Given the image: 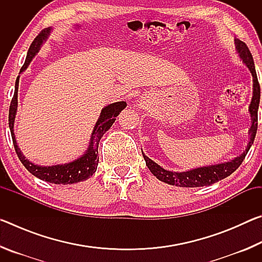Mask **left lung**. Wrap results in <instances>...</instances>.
<instances>
[{
	"mask_svg": "<svg viewBox=\"0 0 262 262\" xmlns=\"http://www.w3.org/2000/svg\"><path fill=\"white\" fill-rule=\"evenodd\" d=\"M234 43H236V50L238 52L239 56L243 60L246 67L250 69V72L253 76V96H252L251 105H250V114L252 118V126L250 128V142H248L247 148L241 156L233 158L232 161L216 164V165H209V166H202L198 168H193V170L186 171V172H172L164 170L158 164L151 161L149 157L143 155L145 164L151 173L156 177L158 180L164 181L168 185H176L180 186V187H201V186H209L214 183H217L222 179L227 178L228 176L233 173L237 168L241 166L245 156L248 152V150L253 144V141L255 139L256 129H258V108L260 103V85L258 82V77H256L255 67L253 57L248 47L245 42H243L238 39H234Z\"/></svg>",
	"mask_w": 262,
	"mask_h": 262,
	"instance_id": "8db88e82",
	"label": "left lung"
}]
</instances>
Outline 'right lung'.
<instances>
[{
  "instance_id": "right-lung-1",
  "label": "right lung",
  "mask_w": 262,
  "mask_h": 262,
  "mask_svg": "<svg viewBox=\"0 0 262 262\" xmlns=\"http://www.w3.org/2000/svg\"><path fill=\"white\" fill-rule=\"evenodd\" d=\"M51 32V29H45L39 33L33 42L31 43L30 50L28 52V56H26L25 63L23 67L20 68V73H23L24 70L28 68L32 57L37 54L40 50L41 43L43 40H46L48 34ZM18 83H19V76L16 79L15 84V94L12 97L10 108H9V128H10L11 137H12V143L16 150L17 156H18L19 161L21 164L26 167L30 173L37 177V178L41 179L43 181L51 184H57V185H67V184H75L79 183V181H84L90 178V177L95 173L97 170V165H98L99 157H97L98 155V144L99 141L103 135L107 132L111 127H112L113 122L115 121V118L118 117L119 113L126 107L127 104L126 101H118V103L110 104L101 110L100 117L98 121L96 122V126L92 132L90 144L86 152L83 155L82 157L75 159L74 162H70L67 164H61V165H53V166H39L35 164L31 163L24 157V155L21 154L20 149L18 148L16 142L15 133H14V123H15V117L17 112V105H18Z\"/></svg>"
}]
</instances>
